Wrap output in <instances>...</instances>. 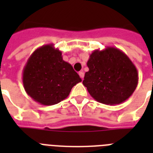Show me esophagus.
I'll use <instances>...</instances> for the list:
<instances>
[{
	"mask_svg": "<svg viewBox=\"0 0 153 153\" xmlns=\"http://www.w3.org/2000/svg\"><path fill=\"white\" fill-rule=\"evenodd\" d=\"M79 76H80V78H81L82 79H83L84 78V72L83 71H80L79 73Z\"/></svg>",
	"mask_w": 153,
	"mask_h": 153,
	"instance_id": "1",
	"label": "esophagus"
}]
</instances>
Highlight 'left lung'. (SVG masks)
<instances>
[{"mask_svg":"<svg viewBox=\"0 0 153 153\" xmlns=\"http://www.w3.org/2000/svg\"><path fill=\"white\" fill-rule=\"evenodd\" d=\"M82 84L97 102L105 105L121 104L137 88L138 73L127 55L114 47L95 50L87 61Z\"/></svg>","mask_w":153,"mask_h":153,"instance_id":"1","label":"left lung"}]
</instances>
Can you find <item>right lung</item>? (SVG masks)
Segmentation results:
<instances>
[{
	"instance_id": "1",
	"label": "right lung",
	"mask_w": 153,
	"mask_h": 153,
	"mask_svg": "<svg viewBox=\"0 0 153 153\" xmlns=\"http://www.w3.org/2000/svg\"><path fill=\"white\" fill-rule=\"evenodd\" d=\"M81 81L71 65L62 59V52L53 44L37 48L23 70L26 93L44 105H52L64 100L72 87Z\"/></svg>"
}]
</instances>
